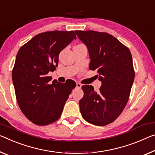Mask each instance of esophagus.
Masks as SVG:
<instances>
[{"label": "esophagus", "instance_id": "esophagus-1", "mask_svg": "<svg viewBox=\"0 0 155 155\" xmlns=\"http://www.w3.org/2000/svg\"><path fill=\"white\" fill-rule=\"evenodd\" d=\"M81 86H82V85L80 83H77V88H81Z\"/></svg>", "mask_w": 155, "mask_h": 155}]
</instances>
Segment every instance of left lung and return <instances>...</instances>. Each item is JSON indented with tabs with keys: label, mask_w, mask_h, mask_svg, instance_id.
<instances>
[{
	"label": "left lung",
	"mask_w": 155,
	"mask_h": 155,
	"mask_svg": "<svg viewBox=\"0 0 155 155\" xmlns=\"http://www.w3.org/2000/svg\"><path fill=\"white\" fill-rule=\"evenodd\" d=\"M86 45L90 58V70L97 69L101 81L99 92L92 85H83L84 95L79 101L85 121L104 126L117 119L129 99L134 79L130 51L114 36L95 31H75Z\"/></svg>",
	"instance_id": "8db88e82"
}]
</instances>
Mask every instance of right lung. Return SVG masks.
Here are the masks:
<instances>
[{"instance_id": "obj_1", "label": "right lung", "mask_w": 155, "mask_h": 155, "mask_svg": "<svg viewBox=\"0 0 155 155\" xmlns=\"http://www.w3.org/2000/svg\"><path fill=\"white\" fill-rule=\"evenodd\" d=\"M74 39L73 31H51L38 34L17 53L12 81L17 102L22 112L38 126H45L59 119L72 90L74 81L64 83L47 74L58 66V55Z\"/></svg>"}]
</instances>
